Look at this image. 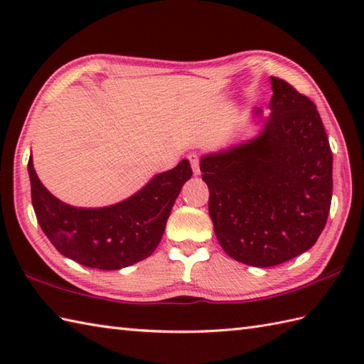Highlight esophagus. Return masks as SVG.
Here are the masks:
<instances>
[{"label":"esophagus","mask_w":364,"mask_h":364,"mask_svg":"<svg viewBox=\"0 0 364 364\" xmlns=\"http://www.w3.org/2000/svg\"><path fill=\"white\" fill-rule=\"evenodd\" d=\"M189 161H191V166H192V170H194V175H200V162H198V158L197 154H189Z\"/></svg>","instance_id":"obj_1"}]
</instances>
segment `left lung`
<instances>
[{
	"mask_svg": "<svg viewBox=\"0 0 364 364\" xmlns=\"http://www.w3.org/2000/svg\"><path fill=\"white\" fill-rule=\"evenodd\" d=\"M274 95L261 133L202 156L208 210L228 257L272 267L310 250L327 223L333 156L310 98L270 76Z\"/></svg>",
	"mask_w": 364,
	"mask_h": 364,
	"instance_id": "1",
	"label": "left lung"
}]
</instances>
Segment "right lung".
<instances>
[{
	"instance_id": "1",
	"label": "right lung",
	"mask_w": 364,
	"mask_h": 364,
	"mask_svg": "<svg viewBox=\"0 0 364 364\" xmlns=\"http://www.w3.org/2000/svg\"><path fill=\"white\" fill-rule=\"evenodd\" d=\"M28 172L31 198L42 231L59 253L82 266L117 270L149 258L164 235L183 184L192 176L188 159L154 175L134 196L105 208L60 202L38 180L33 158Z\"/></svg>"
}]
</instances>
